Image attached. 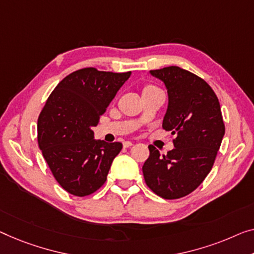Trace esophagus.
I'll return each mask as SVG.
<instances>
[{
    "label": "esophagus",
    "mask_w": 254,
    "mask_h": 254,
    "mask_svg": "<svg viewBox=\"0 0 254 254\" xmlns=\"http://www.w3.org/2000/svg\"><path fill=\"white\" fill-rule=\"evenodd\" d=\"M133 145V143H132L131 141H124L123 142V147L124 148H130V147Z\"/></svg>",
    "instance_id": "obj_1"
}]
</instances>
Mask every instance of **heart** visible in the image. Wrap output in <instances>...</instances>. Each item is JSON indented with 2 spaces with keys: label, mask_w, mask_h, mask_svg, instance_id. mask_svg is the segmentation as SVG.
<instances>
[{
  "label": "heart",
  "mask_w": 254,
  "mask_h": 254,
  "mask_svg": "<svg viewBox=\"0 0 254 254\" xmlns=\"http://www.w3.org/2000/svg\"><path fill=\"white\" fill-rule=\"evenodd\" d=\"M150 88H155V86H151V85H149V86H147L146 89H150Z\"/></svg>",
  "instance_id": "obj_1"
}]
</instances>
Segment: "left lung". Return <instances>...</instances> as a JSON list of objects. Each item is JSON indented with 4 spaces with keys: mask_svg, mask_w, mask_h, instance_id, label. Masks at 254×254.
I'll use <instances>...</instances> for the list:
<instances>
[{
    "mask_svg": "<svg viewBox=\"0 0 254 254\" xmlns=\"http://www.w3.org/2000/svg\"><path fill=\"white\" fill-rule=\"evenodd\" d=\"M164 82L169 106L163 128L176 134L175 148L161 155L149 145V157L142 166L145 181L155 194L177 199L194 191L214 164L225 134L218 97L211 86L178 66L150 70Z\"/></svg>",
    "mask_w": 254,
    "mask_h": 254,
    "instance_id": "left-lung-1",
    "label": "left lung"
}]
</instances>
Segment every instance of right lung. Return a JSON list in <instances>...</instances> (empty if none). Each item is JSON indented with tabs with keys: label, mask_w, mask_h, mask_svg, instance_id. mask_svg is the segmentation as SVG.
Segmentation results:
<instances>
[{
	"label": "right lung",
	"mask_w": 254,
	"mask_h": 254,
	"mask_svg": "<svg viewBox=\"0 0 254 254\" xmlns=\"http://www.w3.org/2000/svg\"><path fill=\"white\" fill-rule=\"evenodd\" d=\"M130 75L93 67L73 71L59 82L40 113L39 147L57 183L71 195L97 191L122 149L121 142L94 140L91 127Z\"/></svg>",
	"instance_id": "1"
}]
</instances>
